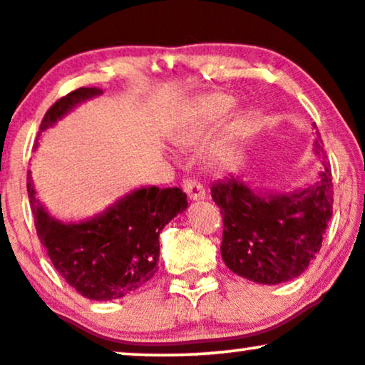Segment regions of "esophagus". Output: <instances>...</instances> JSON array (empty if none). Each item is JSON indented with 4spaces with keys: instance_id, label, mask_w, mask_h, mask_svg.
<instances>
[{
    "instance_id": "34e87169",
    "label": "esophagus",
    "mask_w": 365,
    "mask_h": 365,
    "mask_svg": "<svg viewBox=\"0 0 365 365\" xmlns=\"http://www.w3.org/2000/svg\"><path fill=\"white\" fill-rule=\"evenodd\" d=\"M182 187H184V191L187 192V196H190V200H192V201L205 200V197H206L205 186L201 182H197L196 179L186 178L182 181Z\"/></svg>"
}]
</instances>
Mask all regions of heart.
Segmentation results:
<instances>
[{
    "mask_svg": "<svg viewBox=\"0 0 365 365\" xmlns=\"http://www.w3.org/2000/svg\"><path fill=\"white\" fill-rule=\"evenodd\" d=\"M232 108V101L227 96L222 94H215V96H208L201 103V115L206 120H217L225 113H228V110Z\"/></svg>",
    "mask_w": 365,
    "mask_h": 365,
    "instance_id": "obj_1",
    "label": "heart"
}]
</instances>
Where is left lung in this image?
<instances>
[{"instance_id": "obj_1", "label": "left lung", "mask_w": 365, "mask_h": 365, "mask_svg": "<svg viewBox=\"0 0 365 365\" xmlns=\"http://www.w3.org/2000/svg\"><path fill=\"white\" fill-rule=\"evenodd\" d=\"M314 152L323 155L320 133ZM323 170L314 186L286 195L252 191L240 175L213 182L211 197L223 217L222 257L238 276L260 284H279L294 279L322 249L331 218V170Z\"/></svg>"}]
</instances>
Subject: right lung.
Masks as SVG:
<instances>
[{"mask_svg": "<svg viewBox=\"0 0 365 365\" xmlns=\"http://www.w3.org/2000/svg\"><path fill=\"white\" fill-rule=\"evenodd\" d=\"M101 93L79 88L66 94L48 108L40 132ZM26 181L40 242L56 271L88 299H118L147 284L157 272L162 228L187 208L186 192L179 187L150 186L130 192L94 218L64 223L48 217L35 197L30 173Z\"/></svg>", "mask_w": 365, "mask_h": 365, "instance_id": "right-lung-1", "label": "right lung"}]
</instances>
